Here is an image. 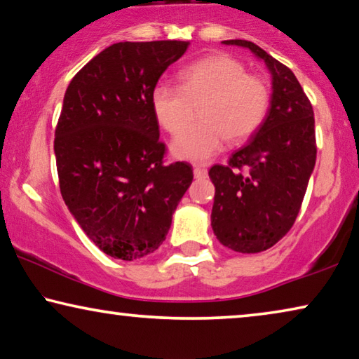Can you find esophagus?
Returning <instances> with one entry per match:
<instances>
[{
    "label": "esophagus",
    "mask_w": 359,
    "mask_h": 359,
    "mask_svg": "<svg viewBox=\"0 0 359 359\" xmlns=\"http://www.w3.org/2000/svg\"><path fill=\"white\" fill-rule=\"evenodd\" d=\"M206 169H203V168H195L194 169V175L196 179H203V177H206Z\"/></svg>",
    "instance_id": "34e87169"
}]
</instances>
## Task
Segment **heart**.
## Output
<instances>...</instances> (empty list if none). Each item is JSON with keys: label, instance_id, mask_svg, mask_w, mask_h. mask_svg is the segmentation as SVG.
I'll return each instance as SVG.
<instances>
[{"label": "heart", "instance_id": "obj_1", "mask_svg": "<svg viewBox=\"0 0 359 359\" xmlns=\"http://www.w3.org/2000/svg\"><path fill=\"white\" fill-rule=\"evenodd\" d=\"M182 85L159 82L151 92V106L159 124L179 133L201 104L202 121L172 142V153L191 163H208L226 145L243 142L263 124L271 92L263 79L247 74L242 62L214 55L182 72Z\"/></svg>", "mask_w": 359, "mask_h": 359}]
</instances>
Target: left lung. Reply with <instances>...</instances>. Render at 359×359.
Wrapping results in <instances>:
<instances>
[{
	"label": "left lung",
	"instance_id": "left-lung-1",
	"mask_svg": "<svg viewBox=\"0 0 359 359\" xmlns=\"http://www.w3.org/2000/svg\"><path fill=\"white\" fill-rule=\"evenodd\" d=\"M222 43L248 48L272 76L271 108L263 124L227 165L210 169L216 187L214 235L238 253H259L290 231L302 208L316 164L314 112L295 74L263 48L247 40Z\"/></svg>",
	"mask_w": 359,
	"mask_h": 359
}]
</instances>
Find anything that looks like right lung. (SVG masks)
<instances>
[{"instance_id": "add662e5", "label": "right lung", "mask_w": 359, "mask_h": 359, "mask_svg": "<svg viewBox=\"0 0 359 359\" xmlns=\"http://www.w3.org/2000/svg\"><path fill=\"white\" fill-rule=\"evenodd\" d=\"M189 41H121L85 64L64 95L55 132L62 200L111 258L159 248L194 180L187 163L164 164L151 92Z\"/></svg>"}]
</instances>
